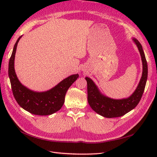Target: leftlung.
Wrapping results in <instances>:
<instances>
[{"mask_svg":"<svg viewBox=\"0 0 157 157\" xmlns=\"http://www.w3.org/2000/svg\"><path fill=\"white\" fill-rule=\"evenodd\" d=\"M141 55L143 71L140 82L130 96L120 99H113L103 95L93 80L86 77L87 81L88 101L90 106L99 115L106 118L119 117L134 109L139 103L144 92L148 74V67L144 52L140 42L135 38L132 39Z\"/></svg>","mask_w":157,"mask_h":157,"instance_id":"8db88e82","label":"left lung"}]
</instances>
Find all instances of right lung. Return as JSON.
I'll use <instances>...</instances> for the list:
<instances>
[{
  "label": "right lung",
  "mask_w": 157,
  "mask_h": 157,
  "mask_svg": "<svg viewBox=\"0 0 157 157\" xmlns=\"http://www.w3.org/2000/svg\"><path fill=\"white\" fill-rule=\"evenodd\" d=\"M21 36L18 38L13 46L8 65V76L14 98L20 107L33 115H52L62 107L66 92L78 78V74L69 76L61 80L54 88L45 92H35L23 86L18 80L14 69V59L17 46Z\"/></svg>",
  "instance_id": "1"
}]
</instances>
